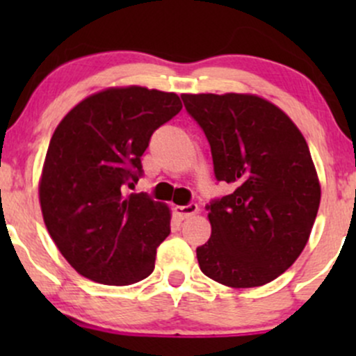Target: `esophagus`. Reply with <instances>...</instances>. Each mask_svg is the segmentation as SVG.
<instances>
[{
  "label": "esophagus",
  "instance_id": "34e87169",
  "mask_svg": "<svg viewBox=\"0 0 356 356\" xmlns=\"http://www.w3.org/2000/svg\"><path fill=\"white\" fill-rule=\"evenodd\" d=\"M197 212H199V206L195 202L187 204V206H177V207H175V214H177L181 219L191 218V216L197 214Z\"/></svg>",
  "mask_w": 356,
  "mask_h": 356
}]
</instances>
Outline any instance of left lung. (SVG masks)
Here are the masks:
<instances>
[{"label": "left lung", "mask_w": 356, "mask_h": 356, "mask_svg": "<svg viewBox=\"0 0 356 356\" xmlns=\"http://www.w3.org/2000/svg\"><path fill=\"white\" fill-rule=\"evenodd\" d=\"M211 145L218 182L211 238L195 249L201 271L231 288L263 286L301 254L320 207V184L305 137L283 110L243 93L181 95Z\"/></svg>", "instance_id": "1"}]
</instances>
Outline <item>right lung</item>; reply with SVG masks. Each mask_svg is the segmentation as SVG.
<instances>
[{
	"label": "right lung",
	"instance_id": "add662e5",
	"mask_svg": "<svg viewBox=\"0 0 356 356\" xmlns=\"http://www.w3.org/2000/svg\"><path fill=\"white\" fill-rule=\"evenodd\" d=\"M175 93L108 88L67 113L44 159L40 204L47 229L81 276L125 286L154 271L170 234L165 204L127 194L144 175L140 157L155 130L181 112Z\"/></svg>",
	"mask_w": 356,
	"mask_h": 356
}]
</instances>
